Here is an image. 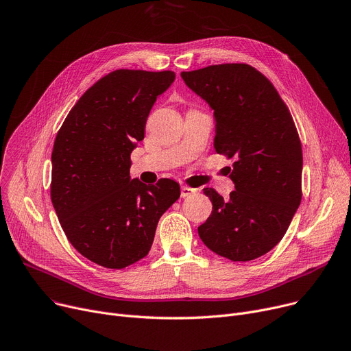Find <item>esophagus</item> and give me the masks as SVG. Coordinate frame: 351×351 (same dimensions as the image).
Instances as JSON below:
<instances>
[{"label":"esophagus","mask_w":351,"mask_h":351,"mask_svg":"<svg viewBox=\"0 0 351 351\" xmlns=\"http://www.w3.org/2000/svg\"><path fill=\"white\" fill-rule=\"evenodd\" d=\"M196 193V189H193V188H189V186H182L180 188V196L182 197H189V196H192V195H195Z\"/></svg>","instance_id":"esophagus-1"}]
</instances>
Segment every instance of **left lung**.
I'll return each instance as SVG.
<instances>
[{"instance_id":"8db88e82","label":"left lung","mask_w":351,"mask_h":351,"mask_svg":"<svg viewBox=\"0 0 351 351\" xmlns=\"http://www.w3.org/2000/svg\"><path fill=\"white\" fill-rule=\"evenodd\" d=\"M183 82L215 112L217 154L234 158L236 186L223 199L204 188L213 210L197 227L213 252L251 261L282 240L302 199V145L287 104L272 83L245 63L182 72Z\"/></svg>"}]
</instances>
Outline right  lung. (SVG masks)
<instances>
[{"label":"right lung","instance_id":"obj_1","mask_svg":"<svg viewBox=\"0 0 351 351\" xmlns=\"http://www.w3.org/2000/svg\"><path fill=\"white\" fill-rule=\"evenodd\" d=\"M175 73L120 69L93 84L67 114L52 151L51 199L67 240L87 260L125 268L149 252L179 183L131 179L130 155L143 141L156 99Z\"/></svg>","mask_w":351,"mask_h":351}]
</instances>
